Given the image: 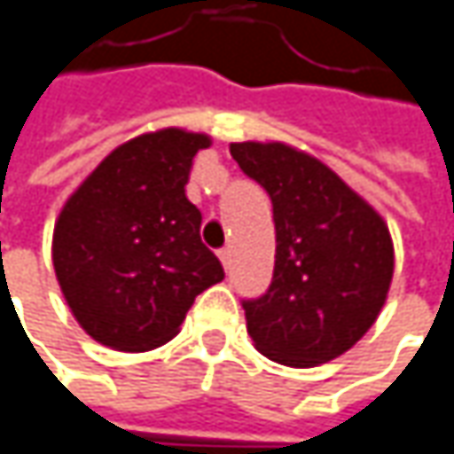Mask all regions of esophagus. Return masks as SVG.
<instances>
[{
  "mask_svg": "<svg viewBox=\"0 0 454 454\" xmlns=\"http://www.w3.org/2000/svg\"><path fill=\"white\" fill-rule=\"evenodd\" d=\"M218 257H221V262H223V268H226V270H231V257H233V252H231V249H221V252H218Z\"/></svg>",
  "mask_w": 454,
  "mask_h": 454,
  "instance_id": "esophagus-1",
  "label": "esophagus"
}]
</instances>
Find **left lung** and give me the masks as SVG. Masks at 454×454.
<instances>
[{
  "label": "left lung",
  "instance_id": "1",
  "mask_svg": "<svg viewBox=\"0 0 454 454\" xmlns=\"http://www.w3.org/2000/svg\"><path fill=\"white\" fill-rule=\"evenodd\" d=\"M231 154L273 202L270 289L244 302L254 347L292 368L352 349L381 313L395 244L384 218L317 157L284 141H236Z\"/></svg>",
  "mask_w": 454,
  "mask_h": 454
}]
</instances>
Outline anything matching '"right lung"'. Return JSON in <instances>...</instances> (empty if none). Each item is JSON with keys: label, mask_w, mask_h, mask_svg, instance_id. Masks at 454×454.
<instances>
[{"label": "right lung", "mask_w": 454, "mask_h": 454, "mask_svg": "<svg viewBox=\"0 0 454 454\" xmlns=\"http://www.w3.org/2000/svg\"><path fill=\"white\" fill-rule=\"evenodd\" d=\"M213 138L160 129L115 146L67 197L51 262L78 325L118 352L170 341L194 297L223 281L186 200L192 160Z\"/></svg>", "instance_id": "obj_1"}]
</instances>
